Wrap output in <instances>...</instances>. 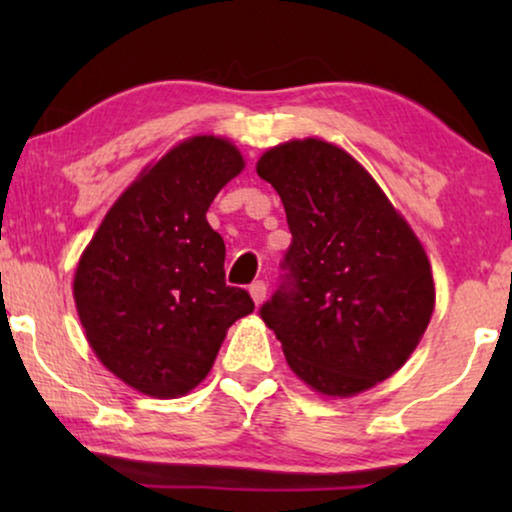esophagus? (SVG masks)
<instances>
[{
    "label": "esophagus",
    "mask_w": 512,
    "mask_h": 512,
    "mask_svg": "<svg viewBox=\"0 0 512 512\" xmlns=\"http://www.w3.org/2000/svg\"><path fill=\"white\" fill-rule=\"evenodd\" d=\"M249 293H251V298H254V303L261 305L263 300H265V296H268V284H265L263 279H258V282H254V284L249 286Z\"/></svg>",
    "instance_id": "esophagus-1"
}]
</instances>
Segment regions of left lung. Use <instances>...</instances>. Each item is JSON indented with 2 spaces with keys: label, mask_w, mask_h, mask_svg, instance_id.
<instances>
[{
  "label": "left lung",
  "mask_w": 512,
  "mask_h": 512,
  "mask_svg": "<svg viewBox=\"0 0 512 512\" xmlns=\"http://www.w3.org/2000/svg\"><path fill=\"white\" fill-rule=\"evenodd\" d=\"M284 202L291 247L261 319L286 363L326 396L387 380L429 326L431 265L375 179L338 146L286 142L256 165Z\"/></svg>",
  "instance_id": "8db88e82"
}]
</instances>
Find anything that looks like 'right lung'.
Instances as JSON below:
<instances>
[{"instance_id": "obj_1", "label": "right lung", "mask_w": 512, "mask_h": 512, "mask_svg": "<svg viewBox=\"0 0 512 512\" xmlns=\"http://www.w3.org/2000/svg\"><path fill=\"white\" fill-rule=\"evenodd\" d=\"M242 167L226 139L174 146L116 200L83 251L74 300L86 338L142 394L198 387L228 328L254 312L249 293L226 284V244L207 223L216 193Z\"/></svg>"}]
</instances>
